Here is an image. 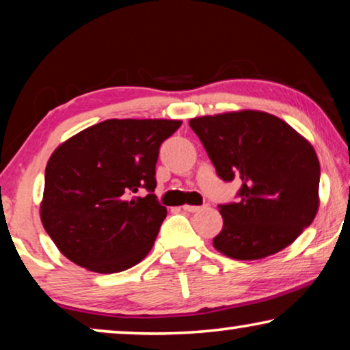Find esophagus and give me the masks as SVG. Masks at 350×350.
Wrapping results in <instances>:
<instances>
[{
  "label": "esophagus",
  "instance_id": "34e87169",
  "mask_svg": "<svg viewBox=\"0 0 350 350\" xmlns=\"http://www.w3.org/2000/svg\"><path fill=\"white\" fill-rule=\"evenodd\" d=\"M183 210L189 213H196V212H200V210H204V207H199V205H183Z\"/></svg>",
  "mask_w": 350,
  "mask_h": 350
}]
</instances>
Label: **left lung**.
<instances>
[{"instance_id": "8db88e82", "label": "left lung", "mask_w": 350, "mask_h": 350, "mask_svg": "<svg viewBox=\"0 0 350 350\" xmlns=\"http://www.w3.org/2000/svg\"><path fill=\"white\" fill-rule=\"evenodd\" d=\"M219 178H241V200L219 205L213 247L234 260L284 250L319 212L320 164L314 146L274 114L241 109L189 119Z\"/></svg>"}]
</instances>
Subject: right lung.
Here are the masks:
<instances>
[{
    "label": "right lung",
    "mask_w": 350,
    "mask_h": 350,
    "mask_svg": "<svg viewBox=\"0 0 350 350\" xmlns=\"http://www.w3.org/2000/svg\"><path fill=\"white\" fill-rule=\"evenodd\" d=\"M180 126L176 119H107L55 148L40 217L62 255L113 274L150 253L167 215L152 194L159 146ZM140 187L150 194L133 198Z\"/></svg>",
    "instance_id": "obj_1"
}]
</instances>
